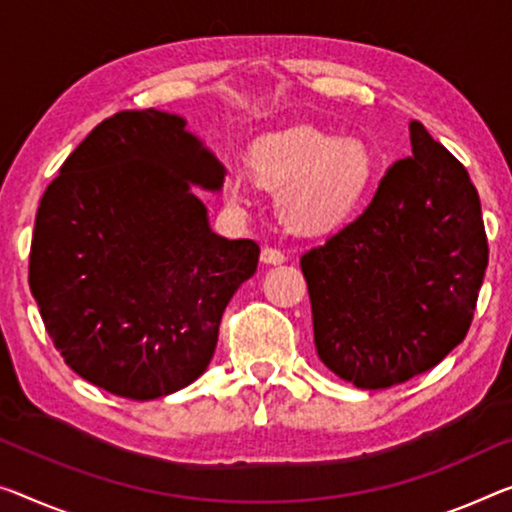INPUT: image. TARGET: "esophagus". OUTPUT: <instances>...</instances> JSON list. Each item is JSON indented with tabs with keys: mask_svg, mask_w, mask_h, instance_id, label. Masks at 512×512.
I'll use <instances>...</instances> for the list:
<instances>
[{
	"mask_svg": "<svg viewBox=\"0 0 512 512\" xmlns=\"http://www.w3.org/2000/svg\"><path fill=\"white\" fill-rule=\"evenodd\" d=\"M261 263H265V265H281V263H286V254H283L281 249L265 247L261 251Z\"/></svg>",
	"mask_w": 512,
	"mask_h": 512,
	"instance_id": "esophagus-1",
	"label": "esophagus"
}]
</instances>
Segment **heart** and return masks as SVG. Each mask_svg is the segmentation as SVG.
I'll list each match as a JSON object with an SVG mask.
<instances>
[{
    "mask_svg": "<svg viewBox=\"0 0 512 512\" xmlns=\"http://www.w3.org/2000/svg\"><path fill=\"white\" fill-rule=\"evenodd\" d=\"M249 174L256 185L279 194L283 222L302 233H318L334 229L355 210L371 183L373 160L357 139L290 128L256 141ZM224 196L235 208L247 206L249 187L242 171L226 174Z\"/></svg>",
    "mask_w": 512,
    "mask_h": 512,
    "instance_id": "obj_1",
    "label": "heart"
}]
</instances>
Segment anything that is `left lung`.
I'll return each mask as SVG.
<instances>
[{"instance_id": "obj_1", "label": "left lung", "mask_w": 512, "mask_h": 512, "mask_svg": "<svg viewBox=\"0 0 512 512\" xmlns=\"http://www.w3.org/2000/svg\"><path fill=\"white\" fill-rule=\"evenodd\" d=\"M410 141L368 208L300 261L318 357L359 389L403 384L465 341L487 270L467 169L419 121Z\"/></svg>"}]
</instances>
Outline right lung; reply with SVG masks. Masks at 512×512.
Here are the masks:
<instances>
[{"mask_svg": "<svg viewBox=\"0 0 512 512\" xmlns=\"http://www.w3.org/2000/svg\"><path fill=\"white\" fill-rule=\"evenodd\" d=\"M178 114L119 112L41 199L29 288L66 364L114 396L153 400L206 373L219 322L261 249L210 229L194 187L226 169Z\"/></svg>", "mask_w": 512, "mask_h": 512, "instance_id": "right-lung-1", "label": "right lung"}]
</instances>
